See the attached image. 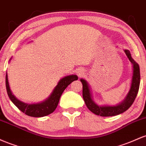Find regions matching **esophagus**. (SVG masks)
Returning <instances> with one entry per match:
<instances>
[{
    "label": "esophagus",
    "instance_id": "esophagus-1",
    "mask_svg": "<svg viewBox=\"0 0 146 146\" xmlns=\"http://www.w3.org/2000/svg\"><path fill=\"white\" fill-rule=\"evenodd\" d=\"M82 72H78V74L79 75V76H80V75H81V74H82Z\"/></svg>",
    "mask_w": 146,
    "mask_h": 146
}]
</instances>
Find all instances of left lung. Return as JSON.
I'll use <instances>...</instances> for the list:
<instances>
[{"instance_id": "left-lung-1", "label": "left lung", "mask_w": 146, "mask_h": 146, "mask_svg": "<svg viewBox=\"0 0 146 146\" xmlns=\"http://www.w3.org/2000/svg\"><path fill=\"white\" fill-rule=\"evenodd\" d=\"M126 56L132 63L133 67V74L131 81L130 89L127 93L125 99L117 104V106H98L94 102L90 92L89 85L86 80L81 78V82L83 84V98L88 108L96 115L101 117H112L125 112L132 106L135 101L137 93L139 92L140 85V69L138 63H137L132 58L130 52L128 50H124Z\"/></svg>"}]
</instances>
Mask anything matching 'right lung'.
Returning a JSON list of instances; mask_svg holds the SVG:
<instances>
[{
    "label": "right lung",
    "instance_id": "obj_1",
    "mask_svg": "<svg viewBox=\"0 0 146 146\" xmlns=\"http://www.w3.org/2000/svg\"><path fill=\"white\" fill-rule=\"evenodd\" d=\"M77 79L78 76L76 75L72 74L65 76L58 81V84L55 87L52 94L46 100L42 101L41 103L33 104H25V103L19 101V99H16L14 96V95L11 92L10 88H9L7 73H6L5 83L8 96H9L11 101H12L13 104L15 105L21 112L25 113L27 115L29 116V117H42L49 115L55 110L57 106H58V102H59L60 96L63 94L65 88L72 82L76 81Z\"/></svg>",
    "mask_w": 146,
    "mask_h": 146
}]
</instances>
